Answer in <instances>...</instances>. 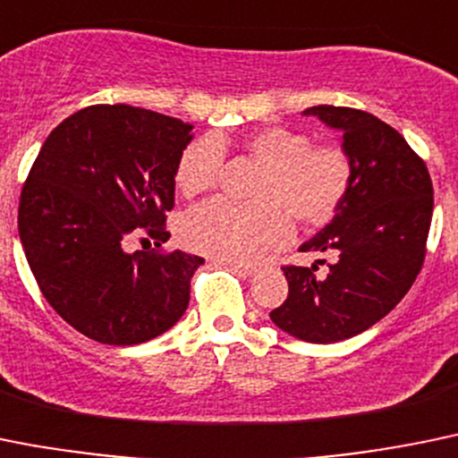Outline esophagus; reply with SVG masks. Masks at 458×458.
Wrapping results in <instances>:
<instances>
[{"label":"esophagus","mask_w":458,"mask_h":458,"mask_svg":"<svg viewBox=\"0 0 458 458\" xmlns=\"http://www.w3.org/2000/svg\"><path fill=\"white\" fill-rule=\"evenodd\" d=\"M225 267H230L233 271L242 273V276H253L255 271H258V264H250V262H233V259H228L225 262Z\"/></svg>","instance_id":"1"}]
</instances>
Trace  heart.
<instances>
[{
  "label": "heart",
  "instance_id": "obj_1",
  "mask_svg": "<svg viewBox=\"0 0 458 458\" xmlns=\"http://www.w3.org/2000/svg\"><path fill=\"white\" fill-rule=\"evenodd\" d=\"M224 140L200 138L178 157L176 185L199 196L219 181ZM243 148L264 166L253 205L208 200L181 221L187 249L216 259L250 262L280 249L292 237V216L307 230L330 224L348 200L354 166L335 144H311L310 135L287 126H262L243 138Z\"/></svg>",
  "mask_w": 458,
  "mask_h": 458
}]
</instances>
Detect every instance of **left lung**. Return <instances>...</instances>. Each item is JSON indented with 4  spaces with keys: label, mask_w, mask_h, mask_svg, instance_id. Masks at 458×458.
I'll return each mask as SVG.
<instances>
[{
    "label": "left lung",
    "mask_w": 458,
    "mask_h": 458,
    "mask_svg": "<svg viewBox=\"0 0 458 458\" xmlns=\"http://www.w3.org/2000/svg\"><path fill=\"white\" fill-rule=\"evenodd\" d=\"M305 114L344 131L354 182L330 225L301 246L335 258L327 273L284 264L289 296L271 320L302 341L335 344L369 330L407 296L425 262L434 187L425 160L375 114L344 106Z\"/></svg>",
    "instance_id": "obj_1"
}]
</instances>
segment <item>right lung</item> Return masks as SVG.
Listing matches in <instances>:
<instances>
[{"instance_id": "right-lung-1", "label": "right lung", "mask_w": 458, "mask_h": 458, "mask_svg": "<svg viewBox=\"0 0 458 458\" xmlns=\"http://www.w3.org/2000/svg\"><path fill=\"white\" fill-rule=\"evenodd\" d=\"M190 131L176 117L97 104L42 144L20 194V239L42 296L81 335L144 344L185 314L203 258L162 243ZM135 233L158 249L126 254Z\"/></svg>"}]
</instances>
